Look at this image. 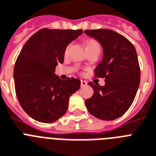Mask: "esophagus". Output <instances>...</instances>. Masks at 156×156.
I'll return each instance as SVG.
<instances>
[{"mask_svg": "<svg viewBox=\"0 0 156 156\" xmlns=\"http://www.w3.org/2000/svg\"><path fill=\"white\" fill-rule=\"evenodd\" d=\"M87 86V82L86 81H83L81 80V87H84V86Z\"/></svg>", "mask_w": 156, "mask_h": 156, "instance_id": "obj_1", "label": "esophagus"}]
</instances>
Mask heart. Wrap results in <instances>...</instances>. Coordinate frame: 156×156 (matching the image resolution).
I'll return each instance as SVG.
<instances>
[{
	"mask_svg": "<svg viewBox=\"0 0 156 156\" xmlns=\"http://www.w3.org/2000/svg\"><path fill=\"white\" fill-rule=\"evenodd\" d=\"M86 50H89L93 48H101V47L97 41L95 39H89L86 41ZM67 51H68V47L65 49V54L67 53Z\"/></svg>",
	"mask_w": 156,
	"mask_h": 156,
	"instance_id": "obj_1",
	"label": "heart"
}]
</instances>
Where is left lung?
<instances>
[{
  "mask_svg": "<svg viewBox=\"0 0 156 156\" xmlns=\"http://www.w3.org/2000/svg\"><path fill=\"white\" fill-rule=\"evenodd\" d=\"M102 45L103 59L94 70L95 77L105 78L104 86L89 85L93 97L86 101L91 115L111 121L121 117L131 106L140 85V70L136 49L124 36L108 29L84 31Z\"/></svg>",
  "mask_w": 156,
  "mask_h": 156,
  "instance_id": "left-lung-1",
  "label": "left lung"
}]
</instances>
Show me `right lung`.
<instances>
[{
	"label": "right lung",
	"mask_w": 156,
	"mask_h": 156,
	"mask_svg": "<svg viewBox=\"0 0 156 156\" xmlns=\"http://www.w3.org/2000/svg\"><path fill=\"white\" fill-rule=\"evenodd\" d=\"M82 30L43 28L25 43L16 61V93L26 113L36 121L51 123L67 112L69 98L79 89L81 81L55 75V67L63 63L67 46Z\"/></svg>",
	"instance_id": "right-lung-1"
}]
</instances>
